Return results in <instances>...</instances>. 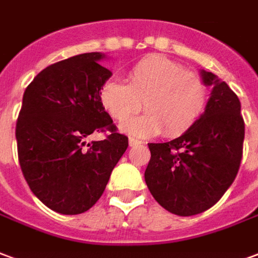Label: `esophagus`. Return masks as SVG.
<instances>
[{
	"mask_svg": "<svg viewBox=\"0 0 258 258\" xmlns=\"http://www.w3.org/2000/svg\"><path fill=\"white\" fill-rule=\"evenodd\" d=\"M128 144H130V146H131V148H134V146H138V145H141L142 142H141V141H138V139H135V138H130Z\"/></svg>",
	"mask_w": 258,
	"mask_h": 258,
	"instance_id": "esophagus-1",
	"label": "esophagus"
}]
</instances>
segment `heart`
I'll return each instance as SVG.
<instances>
[{"instance_id":"obj_1","label":"heart","mask_w":258,"mask_h":258,"mask_svg":"<svg viewBox=\"0 0 258 258\" xmlns=\"http://www.w3.org/2000/svg\"><path fill=\"white\" fill-rule=\"evenodd\" d=\"M100 104L116 121H125L144 102L148 112L121 124V131L139 138L168 137L187 133L201 119L208 101L207 86L196 72L163 56H149L137 62L127 75V83L105 82Z\"/></svg>"}]
</instances>
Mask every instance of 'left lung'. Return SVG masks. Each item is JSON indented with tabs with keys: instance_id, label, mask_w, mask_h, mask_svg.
Wrapping results in <instances>:
<instances>
[{
	"instance_id": "1",
	"label": "left lung",
	"mask_w": 258,
	"mask_h": 258,
	"mask_svg": "<svg viewBox=\"0 0 258 258\" xmlns=\"http://www.w3.org/2000/svg\"><path fill=\"white\" fill-rule=\"evenodd\" d=\"M211 97L201 119L179 138L149 144L145 182L154 200L177 216L213 207L235 179L242 160L245 123L241 102L226 82L200 71Z\"/></svg>"
}]
</instances>
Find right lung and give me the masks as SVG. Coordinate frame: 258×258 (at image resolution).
I'll return each mask as SVG.
<instances>
[{
	"mask_svg": "<svg viewBox=\"0 0 258 258\" xmlns=\"http://www.w3.org/2000/svg\"><path fill=\"white\" fill-rule=\"evenodd\" d=\"M105 58L93 51L51 64L23 95L16 123L19 163L38 200L62 215L83 213L100 200L128 146L98 98L112 76L100 66ZM95 131L111 134L87 144Z\"/></svg>",
	"mask_w": 258,
	"mask_h": 258,
	"instance_id": "obj_1",
	"label": "right lung"
}]
</instances>
